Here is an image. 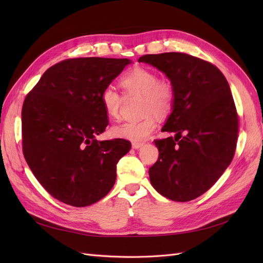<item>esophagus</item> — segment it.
I'll list each match as a JSON object with an SVG mask.
<instances>
[{
  "label": "esophagus",
  "instance_id": "obj_1",
  "mask_svg": "<svg viewBox=\"0 0 263 263\" xmlns=\"http://www.w3.org/2000/svg\"><path fill=\"white\" fill-rule=\"evenodd\" d=\"M132 146H133L134 149H139V148L144 146V142H133Z\"/></svg>",
  "mask_w": 263,
  "mask_h": 263
}]
</instances>
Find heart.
<instances>
[{
	"instance_id": "b5f03b06",
	"label": "heart",
	"mask_w": 263,
	"mask_h": 263,
	"mask_svg": "<svg viewBox=\"0 0 263 263\" xmlns=\"http://www.w3.org/2000/svg\"><path fill=\"white\" fill-rule=\"evenodd\" d=\"M119 85L124 93L141 95V113L146 114L140 119L127 121L113 126L112 134L115 137L138 142L145 140L157 127L156 116L164 117L171 113L176 102V89L168 79H159L155 71L136 67L119 79ZM124 99L112 86H107L101 94V103L105 114L116 119L121 115Z\"/></svg>"
}]
</instances>
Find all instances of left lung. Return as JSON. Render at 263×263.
<instances>
[{"label": "left lung", "mask_w": 263, "mask_h": 263, "mask_svg": "<svg viewBox=\"0 0 263 263\" xmlns=\"http://www.w3.org/2000/svg\"><path fill=\"white\" fill-rule=\"evenodd\" d=\"M138 61L162 71L176 89L162 128L176 137L155 140L151 185L172 201H192L215 184L235 155L239 116L229 84L216 66L187 53L145 54Z\"/></svg>", "instance_id": "left-lung-1"}]
</instances>
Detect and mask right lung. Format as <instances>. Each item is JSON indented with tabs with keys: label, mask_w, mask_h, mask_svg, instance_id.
<instances>
[{
	"label": "right lung",
	"mask_w": 263,
	"mask_h": 263,
	"mask_svg": "<svg viewBox=\"0 0 263 263\" xmlns=\"http://www.w3.org/2000/svg\"><path fill=\"white\" fill-rule=\"evenodd\" d=\"M129 59L71 58L50 67L24 101L22 142L35 178L76 208L99 202L116 180L128 140H97L108 125L101 94Z\"/></svg>",
	"instance_id": "right-lung-1"
}]
</instances>
